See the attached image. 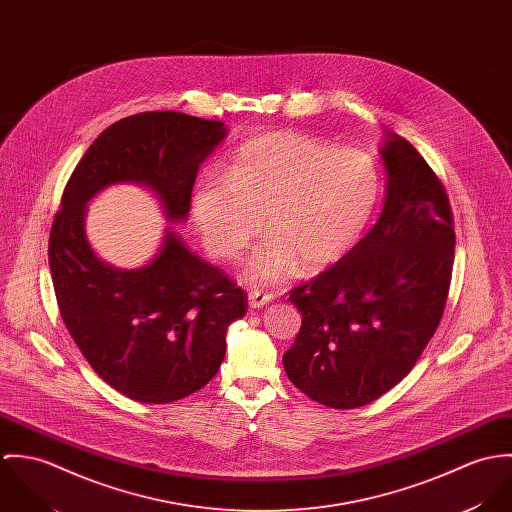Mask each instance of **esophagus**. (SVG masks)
Instances as JSON below:
<instances>
[{"label": "esophagus", "instance_id": "34e87169", "mask_svg": "<svg viewBox=\"0 0 512 512\" xmlns=\"http://www.w3.org/2000/svg\"><path fill=\"white\" fill-rule=\"evenodd\" d=\"M272 299H274V293L258 292V290H252V292L248 293V305L252 309H260L266 303H270Z\"/></svg>", "mask_w": 512, "mask_h": 512}]
</instances>
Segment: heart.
Wrapping results in <instances>:
<instances>
[{"instance_id":"b5f03b06","label":"heart","mask_w":512,"mask_h":512,"mask_svg":"<svg viewBox=\"0 0 512 512\" xmlns=\"http://www.w3.org/2000/svg\"><path fill=\"white\" fill-rule=\"evenodd\" d=\"M380 197V171L361 149L276 132L232 155L228 175L205 171L191 211L205 248L234 260L260 230L270 234L244 264L242 280L272 286L341 260L361 240Z\"/></svg>"}]
</instances>
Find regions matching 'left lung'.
Returning <instances> with one entry per match:
<instances>
[{"mask_svg":"<svg viewBox=\"0 0 512 512\" xmlns=\"http://www.w3.org/2000/svg\"><path fill=\"white\" fill-rule=\"evenodd\" d=\"M380 219L335 266L290 293L301 329L284 353L311 400L351 410L380 398L420 359L443 315L455 230L445 189L408 140L380 146Z\"/></svg>","mask_w":512,"mask_h":512,"instance_id":"1","label":"left lung"}]
</instances>
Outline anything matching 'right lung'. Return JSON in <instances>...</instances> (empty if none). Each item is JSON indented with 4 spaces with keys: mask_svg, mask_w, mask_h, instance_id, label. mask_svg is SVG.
<instances>
[{
    "mask_svg": "<svg viewBox=\"0 0 512 512\" xmlns=\"http://www.w3.org/2000/svg\"><path fill=\"white\" fill-rule=\"evenodd\" d=\"M226 134L222 122L181 112L128 116L86 149L53 220L49 266L61 317L94 372L136 402L169 404L203 388L248 295L173 226L146 266L106 264L86 238V205L110 185L134 183L157 197L169 222H185L199 165Z\"/></svg>",
    "mask_w": 512,
    "mask_h": 512,
    "instance_id": "right-lung-1",
    "label": "right lung"
}]
</instances>
